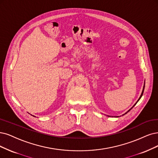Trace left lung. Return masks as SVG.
Instances as JSON below:
<instances>
[{"mask_svg":"<svg viewBox=\"0 0 158 158\" xmlns=\"http://www.w3.org/2000/svg\"><path fill=\"white\" fill-rule=\"evenodd\" d=\"M144 86H145V81H144V86H143V91H142V93H141V96H140L139 98L138 99V100H137V101L136 102V103H135V104H134V105H133V107H131V109H130L129 110H127V112H126V113L125 114H126V113H127L128 112H129V111H130V110H131V109H132V108H133V107L134 106H135V105L137 104V102H138L139 101V100H140V99H141V97H142V96H143V92H144ZM125 114H122V116H124V115ZM116 117H119V116H116Z\"/></svg>","mask_w":158,"mask_h":158,"instance_id":"obj_1","label":"left lung"}]
</instances>
